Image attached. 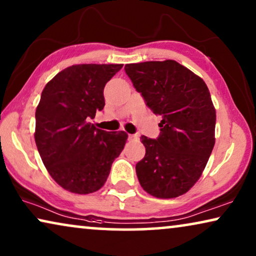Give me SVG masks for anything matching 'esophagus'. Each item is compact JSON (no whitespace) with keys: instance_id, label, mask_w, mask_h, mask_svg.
Masks as SVG:
<instances>
[{"instance_id":"1","label":"esophagus","mask_w":256,"mask_h":256,"mask_svg":"<svg viewBox=\"0 0 256 256\" xmlns=\"http://www.w3.org/2000/svg\"><path fill=\"white\" fill-rule=\"evenodd\" d=\"M128 140H130V141H132V140H138V135H135V134H129V135H128Z\"/></svg>"}]
</instances>
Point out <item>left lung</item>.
<instances>
[{"mask_svg":"<svg viewBox=\"0 0 256 256\" xmlns=\"http://www.w3.org/2000/svg\"><path fill=\"white\" fill-rule=\"evenodd\" d=\"M124 71L146 106L162 116L158 138L141 136L140 184L154 197H178L199 180L214 146L211 94L204 80L174 60L127 64Z\"/></svg>","mask_w":256,"mask_h":256,"instance_id":"8db88e82","label":"left lung"}]
</instances>
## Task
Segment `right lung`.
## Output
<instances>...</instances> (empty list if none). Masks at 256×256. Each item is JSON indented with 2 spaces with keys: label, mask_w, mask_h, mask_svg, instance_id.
<instances>
[{
  "label": "right lung",
  "mask_w": 256,
  "mask_h": 256,
  "mask_svg": "<svg viewBox=\"0 0 256 256\" xmlns=\"http://www.w3.org/2000/svg\"><path fill=\"white\" fill-rule=\"evenodd\" d=\"M122 64L73 65L44 87L36 110L34 141L51 177L73 194L99 190L127 141L124 132L90 122L104 107V88Z\"/></svg>",
  "instance_id": "add662e5"
}]
</instances>
